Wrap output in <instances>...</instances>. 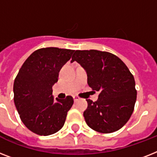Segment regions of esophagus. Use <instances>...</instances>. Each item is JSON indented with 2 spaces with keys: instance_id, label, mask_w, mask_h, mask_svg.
Segmentation results:
<instances>
[{
  "instance_id": "obj_1",
  "label": "esophagus",
  "mask_w": 157,
  "mask_h": 157,
  "mask_svg": "<svg viewBox=\"0 0 157 157\" xmlns=\"http://www.w3.org/2000/svg\"><path fill=\"white\" fill-rule=\"evenodd\" d=\"M73 99L74 102H77L80 98H79V97H77V96H73Z\"/></svg>"
}]
</instances>
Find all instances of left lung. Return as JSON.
Returning <instances> with one entry per match:
<instances>
[{
    "label": "left lung",
    "instance_id": "8db88e82",
    "mask_svg": "<svg viewBox=\"0 0 157 157\" xmlns=\"http://www.w3.org/2000/svg\"><path fill=\"white\" fill-rule=\"evenodd\" d=\"M76 61L87 74V82L99 92L98 100L86 99V124L95 131L112 133L126 124L134 112L137 91L134 76L122 60L111 53L96 50H76Z\"/></svg>",
    "mask_w": 157,
    "mask_h": 157
}]
</instances>
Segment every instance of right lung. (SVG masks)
<instances>
[{
  "instance_id": "right-lung-1",
  "label": "right lung",
  "mask_w": 157,
  "mask_h": 157,
  "mask_svg": "<svg viewBox=\"0 0 157 157\" xmlns=\"http://www.w3.org/2000/svg\"><path fill=\"white\" fill-rule=\"evenodd\" d=\"M75 50L56 47L36 50L23 63L13 83V100L21 121L29 130L47 136L62 129L73 104L52 95L62 67Z\"/></svg>"
}]
</instances>
